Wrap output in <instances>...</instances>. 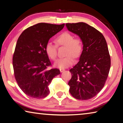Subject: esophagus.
Here are the masks:
<instances>
[{
	"label": "esophagus",
	"instance_id": "1",
	"mask_svg": "<svg viewBox=\"0 0 123 123\" xmlns=\"http://www.w3.org/2000/svg\"><path fill=\"white\" fill-rule=\"evenodd\" d=\"M60 72H61V73H62V72H63L64 71H65V69H64V68H60Z\"/></svg>",
	"mask_w": 123,
	"mask_h": 123
}]
</instances>
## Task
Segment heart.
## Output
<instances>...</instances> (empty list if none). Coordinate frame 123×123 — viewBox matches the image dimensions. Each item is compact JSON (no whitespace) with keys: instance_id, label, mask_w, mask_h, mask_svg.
<instances>
[{"instance_id":"b5f03b06","label":"heart","mask_w":123,"mask_h":123,"mask_svg":"<svg viewBox=\"0 0 123 123\" xmlns=\"http://www.w3.org/2000/svg\"><path fill=\"white\" fill-rule=\"evenodd\" d=\"M57 46L66 47L65 57L60 58L55 62V67L65 68L71 66L74 63V58L79 57L83 51V43L80 39L74 38L71 33L65 32L58 36L55 39ZM45 52L49 57L53 60L57 57V46L51 42H48L45 46Z\"/></svg>"}]
</instances>
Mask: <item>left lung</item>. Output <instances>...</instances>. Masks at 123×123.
Returning <instances> with one entry per match:
<instances>
[{
  "mask_svg": "<svg viewBox=\"0 0 123 123\" xmlns=\"http://www.w3.org/2000/svg\"><path fill=\"white\" fill-rule=\"evenodd\" d=\"M68 30L78 36L83 43L79 61L69 72V92L78 100L92 98L104 86L111 67V58L104 36L84 22L66 23Z\"/></svg>",
  "mask_w": 123,
  "mask_h": 123,
  "instance_id": "8db88e82",
  "label": "left lung"
}]
</instances>
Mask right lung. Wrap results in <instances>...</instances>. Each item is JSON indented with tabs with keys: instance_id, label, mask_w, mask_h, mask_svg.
<instances>
[{
	"instance_id": "add662e5",
	"label": "right lung",
	"mask_w": 123,
	"mask_h": 123,
	"mask_svg": "<svg viewBox=\"0 0 123 123\" xmlns=\"http://www.w3.org/2000/svg\"><path fill=\"white\" fill-rule=\"evenodd\" d=\"M65 24L39 23L25 30L17 40L13 55L15 79L27 96L42 98L50 92L49 85L59 69H47L51 62L45 46L52 37L61 31Z\"/></svg>"
}]
</instances>
